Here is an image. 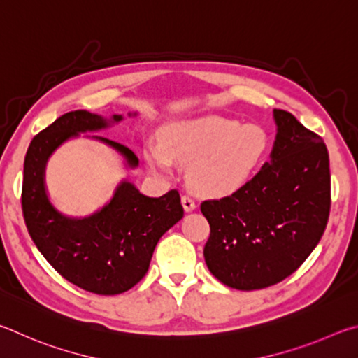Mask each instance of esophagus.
Returning <instances> with one entry per match:
<instances>
[{"label": "esophagus", "instance_id": "1", "mask_svg": "<svg viewBox=\"0 0 358 358\" xmlns=\"http://www.w3.org/2000/svg\"><path fill=\"white\" fill-rule=\"evenodd\" d=\"M182 206H184V209H185V212H192V210H195L196 209V203H195V199H193L190 195H182Z\"/></svg>", "mask_w": 358, "mask_h": 358}]
</instances>
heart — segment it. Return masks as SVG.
<instances>
[{
    "label": "heart",
    "instance_id": "b5f03b06",
    "mask_svg": "<svg viewBox=\"0 0 358 358\" xmlns=\"http://www.w3.org/2000/svg\"><path fill=\"white\" fill-rule=\"evenodd\" d=\"M268 136L258 125L201 116L165 125L150 143L146 160L154 171L173 173L176 160L189 165V184L198 195L223 198L239 192L261 165Z\"/></svg>",
    "mask_w": 358,
    "mask_h": 358
}]
</instances>
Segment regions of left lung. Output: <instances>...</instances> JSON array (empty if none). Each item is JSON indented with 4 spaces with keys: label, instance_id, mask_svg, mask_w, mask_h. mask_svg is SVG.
<instances>
[{
    "label": "left lung",
    "instance_id": "1",
    "mask_svg": "<svg viewBox=\"0 0 358 358\" xmlns=\"http://www.w3.org/2000/svg\"><path fill=\"white\" fill-rule=\"evenodd\" d=\"M277 122L271 162L239 192L201 204L210 224L204 259L223 285L255 291L277 285L316 248L330 214V168L324 140L291 113Z\"/></svg>",
    "mask_w": 358,
    "mask_h": 358
}]
</instances>
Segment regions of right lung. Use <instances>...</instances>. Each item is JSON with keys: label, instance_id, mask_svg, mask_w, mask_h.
<instances>
[{"label": "right lung", "instance_id": "add662e5", "mask_svg": "<svg viewBox=\"0 0 358 358\" xmlns=\"http://www.w3.org/2000/svg\"><path fill=\"white\" fill-rule=\"evenodd\" d=\"M119 121L122 116L113 115L111 122ZM108 125L102 116L85 110L59 116L31 140L22 187L24 223L43 258L67 281L100 296L134 287L146 275L157 242L184 217L178 190L149 198L129 180H122L111 201L90 217L71 218L53 208L43 182L48 157L69 138ZM92 138L121 152L130 168L138 166L129 148Z\"/></svg>", "mask_w": 358, "mask_h": 358}]
</instances>
